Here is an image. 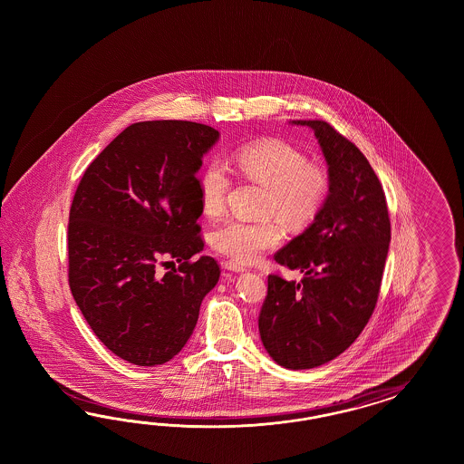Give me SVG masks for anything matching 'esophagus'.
<instances>
[{
    "instance_id": "34e87169",
    "label": "esophagus",
    "mask_w": 464,
    "mask_h": 464,
    "mask_svg": "<svg viewBox=\"0 0 464 464\" xmlns=\"http://www.w3.org/2000/svg\"><path fill=\"white\" fill-rule=\"evenodd\" d=\"M225 268L231 270V272H245L246 270V267L241 266L238 262H226Z\"/></svg>"
}]
</instances>
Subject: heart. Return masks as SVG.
I'll use <instances>...</instances> for the list:
<instances>
[{
  "instance_id": "heart-1",
  "label": "heart",
  "mask_w": 464,
  "mask_h": 464,
  "mask_svg": "<svg viewBox=\"0 0 464 464\" xmlns=\"http://www.w3.org/2000/svg\"><path fill=\"white\" fill-rule=\"evenodd\" d=\"M233 167L241 177L266 187L262 214H274L291 227L308 226L330 194V173L322 165L308 163L297 148L282 140H264L241 148L233 158ZM198 196L202 211L219 216L225 211L231 190V173L219 160L209 161L198 175ZM284 231L272 219H229L211 233L216 252L238 264H253L268 250L281 245Z\"/></svg>"
}]
</instances>
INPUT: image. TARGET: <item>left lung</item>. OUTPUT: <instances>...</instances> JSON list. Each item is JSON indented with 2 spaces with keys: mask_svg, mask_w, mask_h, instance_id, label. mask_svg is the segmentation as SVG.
Masks as SVG:
<instances>
[{
  "mask_svg": "<svg viewBox=\"0 0 464 464\" xmlns=\"http://www.w3.org/2000/svg\"><path fill=\"white\" fill-rule=\"evenodd\" d=\"M314 132L330 173V194L313 223L276 262L301 282L268 276L258 332L287 369H313L347 351L369 322L388 256L392 227L380 180L355 144L324 121H291Z\"/></svg>",
  "mask_w": 464,
  "mask_h": 464,
  "instance_id": "left-lung-1",
  "label": "left lung"
}]
</instances>
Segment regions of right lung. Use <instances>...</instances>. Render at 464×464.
Instances as JSON below:
<instances>
[{
  "label": "right lung",
  "mask_w": 464,
  "mask_h": 464,
  "mask_svg": "<svg viewBox=\"0 0 464 464\" xmlns=\"http://www.w3.org/2000/svg\"><path fill=\"white\" fill-rule=\"evenodd\" d=\"M219 140L188 121L124 129L84 171L68 226L70 287L93 334L136 365L169 362L192 335L202 299L219 281L197 223V173ZM161 257L179 271L155 274ZM169 264V262H167Z\"/></svg>",
  "instance_id": "obj_1"
}]
</instances>
